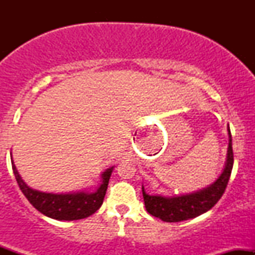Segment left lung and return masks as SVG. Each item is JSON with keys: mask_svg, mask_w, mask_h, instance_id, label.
<instances>
[{"mask_svg": "<svg viewBox=\"0 0 255 255\" xmlns=\"http://www.w3.org/2000/svg\"><path fill=\"white\" fill-rule=\"evenodd\" d=\"M228 135H229V145H228L227 160L223 171L215 182L197 192L172 195V197L158 194L150 195L145 192L142 186V197H144L146 211L154 217L162 219L163 222L176 223V222L198 217L212 209L223 195L233 170L234 153L229 125H228Z\"/></svg>", "mask_w": 255, "mask_h": 255, "instance_id": "obj_1", "label": "left lung"}]
</instances>
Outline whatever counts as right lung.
<instances>
[{
    "label": "right lung",
    "mask_w": 255,
    "mask_h": 255,
    "mask_svg": "<svg viewBox=\"0 0 255 255\" xmlns=\"http://www.w3.org/2000/svg\"><path fill=\"white\" fill-rule=\"evenodd\" d=\"M11 168L16 182L27 200L40 213L57 221H77L93 215L103 204L108 183L115 166H110L101 175V184L96 191H79L69 193H48L31 188L16 170L10 153Z\"/></svg>",
    "instance_id": "1"
}]
</instances>
